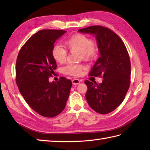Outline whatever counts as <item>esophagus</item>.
<instances>
[{
	"instance_id": "obj_1",
	"label": "esophagus",
	"mask_w": 150,
	"mask_h": 150,
	"mask_svg": "<svg viewBox=\"0 0 150 150\" xmlns=\"http://www.w3.org/2000/svg\"><path fill=\"white\" fill-rule=\"evenodd\" d=\"M80 83H81V81L79 79H74L72 80V83H73V85H74L79 84Z\"/></svg>"
}]
</instances>
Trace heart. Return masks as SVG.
I'll return each instance as SVG.
<instances>
[{"mask_svg":"<svg viewBox=\"0 0 150 150\" xmlns=\"http://www.w3.org/2000/svg\"><path fill=\"white\" fill-rule=\"evenodd\" d=\"M65 46L70 51H79L81 59L88 61L95 56L97 47L87 35L77 34L65 42ZM52 57L58 63L63 64L67 61V51L60 45H56L52 51ZM84 67L79 64H69L63 68V73L72 76L80 75Z\"/></svg>","mask_w":150,"mask_h":150,"instance_id":"1","label":"heart"}]
</instances>
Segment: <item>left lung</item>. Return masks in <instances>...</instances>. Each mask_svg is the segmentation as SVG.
Wrapping results in <instances>:
<instances>
[{"mask_svg": "<svg viewBox=\"0 0 150 150\" xmlns=\"http://www.w3.org/2000/svg\"><path fill=\"white\" fill-rule=\"evenodd\" d=\"M79 32L95 35L100 57L91 69L89 75L103 77V82L86 80V99L96 112L106 115L122 103L130 85V60L120 38L108 28L91 26Z\"/></svg>", "mask_w": 150, "mask_h": 150, "instance_id": "left-lung-1", "label": "left lung"}]
</instances>
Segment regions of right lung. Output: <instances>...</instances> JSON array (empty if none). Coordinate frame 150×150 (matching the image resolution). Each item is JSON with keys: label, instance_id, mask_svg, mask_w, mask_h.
<instances>
[{"label": "right lung", "instance_id": "right-lung-1", "mask_svg": "<svg viewBox=\"0 0 150 150\" xmlns=\"http://www.w3.org/2000/svg\"><path fill=\"white\" fill-rule=\"evenodd\" d=\"M65 32L40 30L25 43L17 57L16 82L19 91L28 105L44 117H54L64 110L72 86L71 81L63 77L57 82H49L57 68L52 51L55 41Z\"/></svg>", "mask_w": 150, "mask_h": 150}]
</instances>
